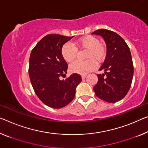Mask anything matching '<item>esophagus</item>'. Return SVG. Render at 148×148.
Masks as SVG:
<instances>
[{
  "label": "esophagus",
  "mask_w": 148,
  "mask_h": 148,
  "mask_svg": "<svg viewBox=\"0 0 148 148\" xmlns=\"http://www.w3.org/2000/svg\"><path fill=\"white\" fill-rule=\"evenodd\" d=\"M86 77H87V75H81V77H82V79H85Z\"/></svg>",
  "instance_id": "34e87169"
}]
</instances>
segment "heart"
Listing matches in <instances>:
<instances>
[{
  "label": "heart",
  "mask_w": 148,
  "mask_h": 148,
  "mask_svg": "<svg viewBox=\"0 0 148 148\" xmlns=\"http://www.w3.org/2000/svg\"><path fill=\"white\" fill-rule=\"evenodd\" d=\"M79 46L87 49L86 61H75L69 66L70 71L75 73L85 75L92 71L97 67V62L103 61L106 56V49L103 44L99 43V40L92 36H87L79 40ZM77 48L70 42H67L61 48V55L67 62H72L75 59Z\"/></svg>",
  "instance_id": "b5f03b06"
}]
</instances>
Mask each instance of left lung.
<instances>
[{
    "mask_svg": "<svg viewBox=\"0 0 148 148\" xmlns=\"http://www.w3.org/2000/svg\"><path fill=\"white\" fill-rule=\"evenodd\" d=\"M92 34L103 38L106 56L98 74V82L93 88L95 95L108 103H116L126 96L131 87L134 66L129 47L123 38L114 32L100 29Z\"/></svg>",
    "mask_w": 148,
    "mask_h": 148,
    "instance_id": "8db88e82",
    "label": "left lung"
}]
</instances>
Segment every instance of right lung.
Here are the masks:
<instances>
[{
    "mask_svg": "<svg viewBox=\"0 0 148 148\" xmlns=\"http://www.w3.org/2000/svg\"><path fill=\"white\" fill-rule=\"evenodd\" d=\"M72 37L59 34L45 36L32 50L29 60V76L35 93L45 105L61 108L73 101L80 75L72 74L65 80L68 65L61 55L63 45Z\"/></svg>",
    "mask_w": 148,
    "mask_h": 148,
    "instance_id": "obj_1",
    "label": "right lung"
}]
</instances>
